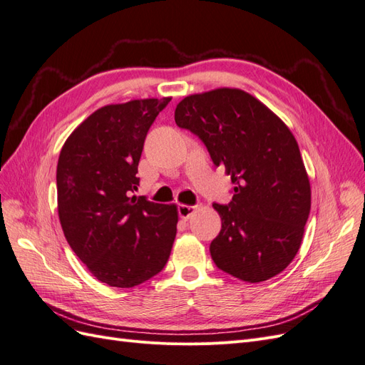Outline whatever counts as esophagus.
Masks as SVG:
<instances>
[{
    "mask_svg": "<svg viewBox=\"0 0 365 365\" xmlns=\"http://www.w3.org/2000/svg\"><path fill=\"white\" fill-rule=\"evenodd\" d=\"M195 212H196V207H195V205H184V204H182V205L178 207V215H180L182 219H185V220L189 219Z\"/></svg>",
    "mask_w": 365,
    "mask_h": 365,
    "instance_id": "esophagus-1",
    "label": "esophagus"
}]
</instances>
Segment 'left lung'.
Masks as SVG:
<instances>
[{
  "instance_id": "left-lung-1",
  "label": "left lung",
  "mask_w": 365,
  "mask_h": 365,
  "mask_svg": "<svg viewBox=\"0 0 365 365\" xmlns=\"http://www.w3.org/2000/svg\"><path fill=\"white\" fill-rule=\"evenodd\" d=\"M175 121L202 140L235 185L228 205L213 204L222 220L210 244L216 267L248 283L280 274L300 250L311 212V184L289 128L237 88L184 97Z\"/></svg>"
}]
</instances>
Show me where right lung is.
<instances>
[{
	"mask_svg": "<svg viewBox=\"0 0 365 365\" xmlns=\"http://www.w3.org/2000/svg\"><path fill=\"white\" fill-rule=\"evenodd\" d=\"M170 98L97 109L61 150L56 185L65 239L97 280L115 288L149 280L170 256L178 208L130 196L140 184L148 130Z\"/></svg>",
	"mask_w": 365,
	"mask_h": 365,
	"instance_id": "add662e5",
	"label": "right lung"
}]
</instances>
